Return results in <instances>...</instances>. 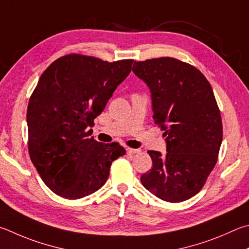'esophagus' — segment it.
<instances>
[{
	"mask_svg": "<svg viewBox=\"0 0 249 249\" xmlns=\"http://www.w3.org/2000/svg\"><path fill=\"white\" fill-rule=\"evenodd\" d=\"M126 151H127V153H130V155H135V153L140 152L139 149H133V148H126Z\"/></svg>",
	"mask_w": 249,
	"mask_h": 249,
	"instance_id": "esophagus-1",
	"label": "esophagus"
}]
</instances>
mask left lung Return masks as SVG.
Wrapping results in <instances>:
<instances>
[{
	"mask_svg": "<svg viewBox=\"0 0 249 249\" xmlns=\"http://www.w3.org/2000/svg\"><path fill=\"white\" fill-rule=\"evenodd\" d=\"M134 74L151 92L153 120L164 130L166 153L149 150L143 187L169 202L187 200L205 185L218 160L222 121L209 81L173 57L135 62Z\"/></svg>",
	"mask_w": 249,
	"mask_h": 249,
	"instance_id": "1",
	"label": "left lung"
}]
</instances>
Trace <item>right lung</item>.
<instances>
[{
	"label": "right lung",
	"mask_w": 249,
	"mask_h": 249,
	"mask_svg": "<svg viewBox=\"0 0 249 249\" xmlns=\"http://www.w3.org/2000/svg\"><path fill=\"white\" fill-rule=\"evenodd\" d=\"M133 60L109 63L70 54L43 71L27 109L30 159L44 184L66 199L91 195L106 184L119 143L90 137L88 127L132 71Z\"/></svg>",
	"instance_id": "add662e5"
}]
</instances>
